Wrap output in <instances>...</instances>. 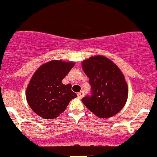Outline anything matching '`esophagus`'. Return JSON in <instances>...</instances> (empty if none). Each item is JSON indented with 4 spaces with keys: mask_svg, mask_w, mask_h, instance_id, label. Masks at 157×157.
<instances>
[{
    "mask_svg": "<svg viewBox=\"0 0 157 157\" xmlns=\"http://www.w3.org/2000/svg\"><path fill=\"white\" fill-rule=\"evenodd\" d=\"M77 95H78V97L79 98H83V97H84V91H81V92H79Z\"/></svg>",
    "mask_w": 157,
    "mask_h": 157,
    "instance_id": "1",
    "label": "esophagus"
}]
</instances>
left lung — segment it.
<instances>
[{
    "instance_id": "obj_1",
    "label": "left lung",
    "mask_w": 157,
    "mask_h": 157,
    "mask_svg": "<svg viewBox=\"0 0 157 157\" xmlns=\"http://www.w3.org/2000/svg\"><path fill=\"white\" fill-rule=\"evenodd\" d=\"M82 65L92 91L90 96L82 98V102L96 117H113L128 99V87L124 75L112 61L102 56H92L82 61Z\"/></svg>"
}]
</instances>
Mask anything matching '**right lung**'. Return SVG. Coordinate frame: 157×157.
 Masks as SVG:
<instances>
[{"label":"right lung","instance_id":"right-lung-1","mask_svg":"<svg viewBox=\"0 0 157 157\" xmlns=\"http://www.w3.org/2000/svg\"><path fill=\"white\" fill-rule=\"evenodd\" d=\"M75 63L52 60L40 67L33 74L26 88L28 105L37 115L47 119L58 117L77 95L71 84L61 81L73 67Z\"/></svg>","mask_w":157,"mask_h":157}]
</instances>
